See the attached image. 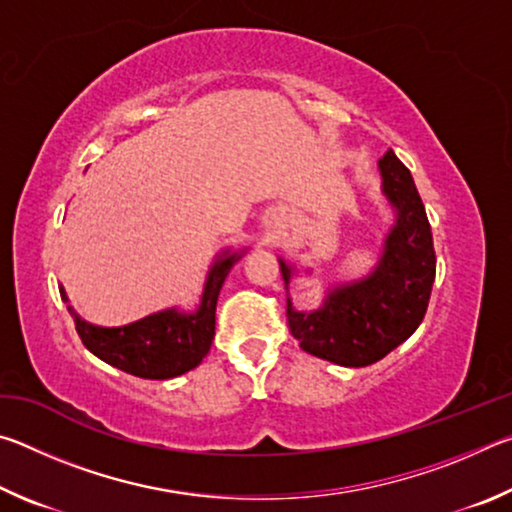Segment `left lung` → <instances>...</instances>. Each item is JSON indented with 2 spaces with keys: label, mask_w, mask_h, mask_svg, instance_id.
Instances as JSON below:
<instances>
[{
  "label": "left lung",
  "mask_w": 512,
  "mask_h": 512,
  "mask_svg": "<svg viewBox=\"0 0 512 512\" xmlns=\"http://www.w3.org/2000/svg\"><path fill=\"white\" fill-rule=\"evenodd\" d=\"M381 189L397 210L379 266L366 280L327 293L323 307L296 311L287 298V318L300 348L339 366L363 368L404 343L427 314L436 250L422 198L411 171L388 151L379 160ZM284 284L293 268L280 259Z\"/></svg>",
  "instance_id": "8db88e82"
}]
</instances>
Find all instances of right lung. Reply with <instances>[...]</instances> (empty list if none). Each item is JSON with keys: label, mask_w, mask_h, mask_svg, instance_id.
<instances>
[{"label": "right lung", "mask_w": 512, "mask_h": 512, "mask_svg": "<svg viewBox=\"0 0 512 512\" xmlns=\"http://www.w3.org/2000/svg\"><path fill=\"white\" fill-rule=\"evenodd\" d=\"M239 253H225L207 277L201 307L196 314L176 309L146 316L124 327H97L74 314V325L85 348L128 375L142 379H171L196 368L210 352L216 325V300ZM63 300H67L63 291Z\"/></svg>", "instance_id": "add662e5"}]
</instances>
